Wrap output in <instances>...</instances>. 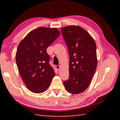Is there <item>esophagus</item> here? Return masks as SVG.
Instances as JSON below:
<instances>
[{"instance_id":"esophagus-1","label":"esophagus","mask_w":120,"mask_h":120,"mask_svg":"<svg viewBox=\"0 0 120 120\" xmlns=\"http://www.w3.org/2000/svg\"><path fill=\"white\" fill-rule=\"evenodd\" d=\"M55 67L57 69L58 71L59 70V69H60V66H59V65H56V66H55Z\"/></svg>"}]
</instances>
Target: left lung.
<instances>
[{"label": "left lung", "instance_id": "1", "mask_svg": "<svg viewBox=\"0 0 120 120\" xmlns=\"http://www.w3.org/2000/svg\"><path fill=\"white\" fill-rule=\"evenodd\" d=\"M61 33L70 55L69 78L64 81V86L69 93L79 94L89 87L95 73L97 65L96 43L80 26L62 28Z\"/></svg>", "mask_w": 120, "mask_h": 120}]
</instances>
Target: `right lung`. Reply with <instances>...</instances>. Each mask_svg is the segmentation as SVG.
Here are the masks:
<instances>
[{
  "mask_svg": "<svg viewBox=\"0 0 120 120\" xmlns=\"http://www.w3.org/2000/svg\"><path fill=\"white\" fill-rule=\"evenodd\" d=\"M60 35L56 28L40 27L31 31L19 43L16 62L28 89L35 93L47 90L55 75L47 48Z\"/></svg>",
  "mask_w": 120,
  "mask_h": 120,
  "instance_id": "add662e5",
  "label": "right lung"
}]
</instances>
